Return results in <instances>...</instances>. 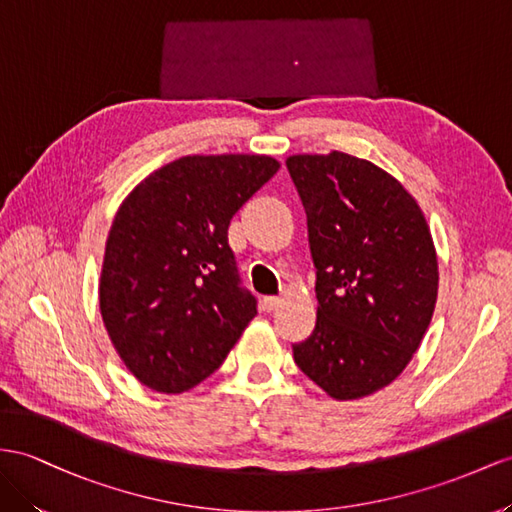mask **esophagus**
Listing matches in <instances>:
<instances>
[{
  "label": "esophagus",
  "instance_id": "34e87169",
  "mask_svg": "<svg viewBox=\"0 0 512 512\" xmlns=\"http://www.w3.org/2000/svg\"><path fill=\"white\" fill-rule=\"evenodd\" d=\"M261 303H264L266 311H274V309L281 305V298L279 296H264V300H261Z\"/></svg>",
  "mask_w": 512,
  "mask_h": 512
}]
</instances>
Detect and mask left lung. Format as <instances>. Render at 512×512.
Segmentation results:
<instances>
[{"instance_id":"8db88e82","label":"left lung","mask_w":512,"mask_h":512,"mask_svg":"<svg viewBox=\"0 0 512 512\" xmlns=\"http://www.w3.org/2000/svg\"><path fill=\"white\" fill-rule=\"evenodd\" d=\"M307 214L316 266V329L294 361L335 400L396 381L437 303V253L422 209L361 157L292 155L285 162Z\"/></svg>"}]
</instances>
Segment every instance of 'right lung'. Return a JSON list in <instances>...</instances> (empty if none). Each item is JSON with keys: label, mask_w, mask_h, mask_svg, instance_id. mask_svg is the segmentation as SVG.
I'll use <instances>...</instances> for the list:
<instances>
[{"label": "right lung", "mask_w": 512, "mask_h": 512, "mask_svg": "<svg viewBox=\"0 0 512 512\" xmlns=\"http://www.w3.org/2000/svg\"><path fill=\"white\" fill-rule=\"evenodd\" d=\"M268 155H188L129 192L112 220L99 309L142 385L181 393L214 374L257 316L227 229L277 173Z\"/></svg>", "instance_id": "1"}]
</instances>
